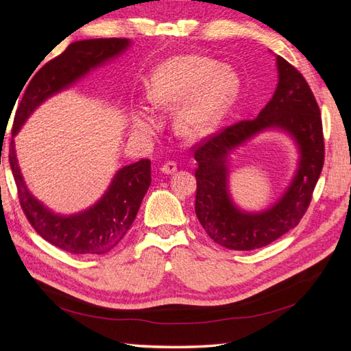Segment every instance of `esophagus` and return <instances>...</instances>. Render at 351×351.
Segmentation results:
<instances>
[{
  "label": "esophagus",
  "mask_w": 351,
  "mask_h": 351,
  "mask_svg": "<svg viewBox=\"0 0 351 351\" xmlns=\"http://www.w3.org/2000/svg\"><path fill=\"white\" fill-rule=\"evenodd\" d=\"M161 171L164 174H174L177 171V164L174 161H167L162 167H161Z\"/></svg>",
  "instance_id": "34e87169"
}]
</instances>
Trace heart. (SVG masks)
<instances>
[{
    "label": "heart",
    "mask_w": 351,
    "mask_h": 351,
    "mask_svg": "<svg viewBox=\"0 0 351 351\" xmlns=\"http://www.w3.org/2000/svg\"><path fill=\"white\" fill-rule=\"evenodd\" d=\"M240 88L239 74L230 67H221L215 60L199 56H177L164 61L154 71L147 98L155 107H173L176 125L186 134L206 130L217 121ZM137 132H151L155 127L154 114L146 107L136 108L132 117Z\"/></svg>",
    "instance_id": "1"
}]
</instances>
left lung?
<instances>
[{"label": "left lung", "instance_id": "left-lung-1", "mask_svg": "<svg viewBox=\"0 0 351 351\" xmlns=\"http://www.w3.org/2000/svg\"><path fill=\"white\" fill-rule=\"evenodd\" d=\"M277 69V89L256 119L221 129L195 147L196 217L212 240L231 250L263 247L299 224L324 167L322 119L309 84L280 56ZM268 128L282 130L293 137L300 147V168L285 195L271 208L244 213L229 197L228 155Z\"/></svg>", "mask_w": 351, "mask_h": 351}]
</instances>
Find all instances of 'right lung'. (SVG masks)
I'll return each instance as SVG.
<instances>
[{"label": "right lung", "instance_id": "right-lung-1", "mask_svg": "<svg viewBox=\"0 0 351 351\" xmlns=\"http://www.w3.org/2000/svg\"><path fill=\"white\" fill-rule=\"evenodd\" d=\"M129 45L130 40L121 38L73 42L62 54L48 61L32 78L29 76V82H25L27 86L23 84L25 89L22 88L20 90L22 95L19 93L21 98H16L17 108L8 161L17 186L20 206L30 226L42 239L73 254L108 253L123 240L151 186V161L141 159L119 169L107 192L89 209L69 217L58 215L42 205L29 192L17 164L14 136L42 102L76 83L92 69L120 56Z\"/></svg>", "mask_w": 351, "mask_h": 351}]
</instances>
